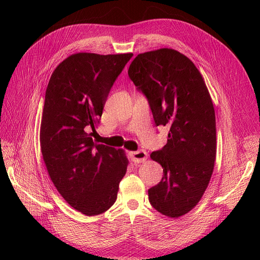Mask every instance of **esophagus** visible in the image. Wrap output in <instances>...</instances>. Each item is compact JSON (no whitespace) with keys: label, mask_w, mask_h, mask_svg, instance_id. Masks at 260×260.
<instances>
[{"label":"esophagus","mask_w":260,"mask_h":260,"mask_svg":"<svg viewBox=\"0 0 260 260\" xmlns=\"http://www.w3.org/2000/svg\"><path fill=\"white\" fill-rule=\"evenodd\" d=\"M130 158L133 162L139 164V162H143L147 158V153L143 149H140V151L136 152H130Z\"/></svg>","instance_id":"obj_1"}]
</instances>
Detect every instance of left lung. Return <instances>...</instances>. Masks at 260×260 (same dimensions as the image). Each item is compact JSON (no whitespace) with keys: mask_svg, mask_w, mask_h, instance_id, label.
Masks as SVG:
<instances>
[{"mask_svg":"<svg viewBox=\"0 0 260 260\" xmlns=\"http://www.w3.org/2000/svg\"><path fill=\"white\" fill-rule=\"evenodd\" d=\"M146 96L156 125H168L167 144L151 158L161 165L160 182L148 201L160 214L179 218L201 201L216 160V117L207 86L193 61L172 49L139 54L128 70Z\"/></svg>","mask_w":260,"mask_h":260,"instance_id":"obj_1","label":"left lung"}]
</instances>
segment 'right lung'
I'll use <instances>...</instances> for the list:
<instances>
[{
	"mask_svg": "<svg viewBox=\"0 0 260 260\" xmlns=\"http://www.w3.org/2000/svg\"><path fill=\"white\" fill-rule=\"evenodd\" d=\"M132 53H77L55 68L45 92L40 145L52 182L70 206L103 214L117 200L128 158L93 138L112 86Z\"/></svg>",
	"mask_w": 260,
	"mask_h": 260,
	"instance_id": "obj_1",
	"label": "right lung"
}]
</instances>
